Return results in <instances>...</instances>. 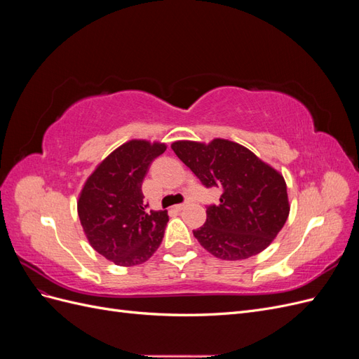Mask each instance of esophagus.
Returning a JSON list of instances; mask_svg holds the SVG:
<instances>
[{"instance_id":"obj_1","label":"esophagus","mask_w":359,"mask_h":359,"mask_svg":"<svg viewBox=\"0 0 359 359\" xmlns=\"http://www.w3.org/2000/svg\"><path fill=\"white\" fill-rule=\"evenodd\" d=\"M184 206H186V205H184V203H178V205L173 206V210H175V211H181V210L184 208Z\"/></svg>"}]
</instances>
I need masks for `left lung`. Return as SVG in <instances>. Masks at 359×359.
I'll return each mask as SVG.
<instances>
[{
	"mask_svg": "<svg viewBox=\"0 0 359 359\" xmlns=\"http://www.w3.org/2000/svg\"><path fill=\"white\" fill-rule=\"evenodd\" d=\"M173 153L205 187L222 190L220 203L206 208L193 235L223 260L259 255L285 226L290 205L283 175L245 147L217 137L210 144L177 140Z\"/></svg>",
	"mask_w": 359,
	"mask_h": 359,
	"instance_id": "obj_1",
	"label": "left lung"
}]
</instances>
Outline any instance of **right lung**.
<instances>
[{"mask_svg": "<svg viewBox=\"0 0 359 359\" xmlns=\"http://www.w3.org/2000/svg\"><path fill=\"white\" fill-rule=\"evenodd\" d=\"M166 145L133 139L107 156L85 181L78 214L86 240L119 266L144 264L156 253L168 211H147L142 182Z\"/></svg>", "mask_w": 359, "mask_h": 359, "instance_id": "obj_1", "label": "right lung"}]
</instances>
